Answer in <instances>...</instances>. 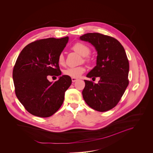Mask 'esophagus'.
I'll use <instances>...</instances> for the list:
<instances>
[{
    "mask_svg": "<svg viewBox=\"0 0 153 153\" xmlns=\"http://www.w3.org/2000/svg\"><path fill=\"white\" fill-rule=\"evenodd\" d=\"M71 80L73 82H75L76 81L78 80L77 78H71Z\"/></svg>",
    "mask_w": 153,
    "mask_h": 153,
    "instance_id": "obj_1",
    "label": "esophagus"
}]
</instances>
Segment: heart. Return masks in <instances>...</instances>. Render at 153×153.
<instances>
[{"label":"heart","mask_w":153,"mask_h":153,"mask_svg":"<svg viewBox=\"0 0 153 153\" xmlns=\"http://www.w3.org/2000/svg\"><path fill=\"white\" fill-rule=\"evenodd\" d=\"M72 49L80 54L82 57H86L91 52L90 48L86 45L82 43H76L73 46ZM84 61L85 62H88L87 59H84ZM58 62L60 65H64L65 63V59H64V54L60 53L58 57ZM85 71V69L83 66H77V67H70L68 68L67 69H64L63 73L65 75L70 76L72 78H79L83 73Z\"/></svg>","instance_id":"obj_1"}]
</instances>
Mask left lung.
<instances>
[{
	"mask_svg": "<svg viewBox=\"0 0 153 153\" xmlns=\"http://www.w3.org/2000/svg\"><path fill=\"white\" fill-rule=\"evenodd\" d=\"M80 39L90 43L97 52L96 65L87 77H99L98 84L84 80L82 95L91 108L106 112L117 105L128 85L129 62L124 48L116 39L100 33H87Z\"/></svg>",
	"mask_w": 153,
	"mask_h": 153,
	"instance_id": "left-lung-1",
	"label": "left lung"
}]
</instances>
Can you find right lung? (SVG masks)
<instances>
[{"instance_id":"obj_1","label":"right lung","mask_w":153,"mask_h":153,"mask_svg":"<svg viewBox=\"0 0 153 153\" xmlns=\"http://www.w3.org/2000/svg\"><path fill=\"white\" fill-rule=\"evenodd\" d=\"M68 36L36 41L22 50L14 66L13 79L16 96L28 112L40 117H48L63 103L71 78L62 75L58 57L68 42ZM48 75L59 76L50 82Z\"/></svg>"}]
</instances>
